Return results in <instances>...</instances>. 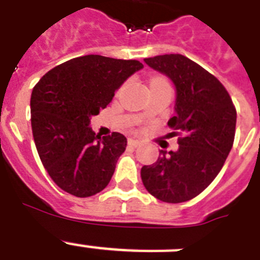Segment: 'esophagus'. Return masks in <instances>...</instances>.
<instances>
[{
  "instance_id": "obj_1",
  "label": "esophagus",
  "mask_w": 260,
  "mask_h": 260,
  "mask_svg": "<svg viewBox=\"0 0 260 260\" xmlns=\"http://www.w3.org/2000/svg\"><path fill=\"white\" fill-rule=\"evenodd\" d=\"M128 144H129L131 146H135V148H136V146H139L140 144H141V141L136 139H128Z\"/></svg>"
}]
</instances>
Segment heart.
I'll return each mask as SVG.
<instances>
[{
	"label": "heart",
	"mask_w": 260,
	"mask_h": 260,
	"mask_svg": "<svg viewBox=\"0 0 260 260\" xmlns=\"http://www.w3.org/2000/svg\"><path fill=\"white\" fill-rule=\"evenodd\" d=\"M152 82H164V83H168V81H165L164 78H154V80H152Z\"/></svg>",
	"instance_id": "1"
}]
</instances>
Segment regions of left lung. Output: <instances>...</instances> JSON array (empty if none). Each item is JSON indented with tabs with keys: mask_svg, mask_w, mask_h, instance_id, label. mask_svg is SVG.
I'll use <instances>...</instances> for the list:
<instances>
[{
	"mask_svg": "<svg viewBox=\"0 0 260 260\" xmlns=\"http://www.w3.org/2000/svg\"><path fill=\"white\" fill-rule=\"evenodd\" d=\"M173 81L175 116L169 120L179 148L159 150L157 162L143 166L146 191L165 203H183L203 192L217 177L232 150L237 111L222 83L183 55L144 58Z\"/></svg>",
	"mask_w": 260,
	"mask_h": 260,
	"instance_id": "left-lung-1",
	"label": "left lung"
}]
</instances>
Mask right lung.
I'll return each instance as SVG.
<instances>
[{
  "instance_id": "obj_1",
  "label": "right lung",
  "mask_w": 260,
  "mask_h": 260,
  "mask_svg": "<svg viewBox=\"0 0 260 260\" xmlns=\"http://www.w3.org/2000/svg\"><path fill=\"white\" fill-rule=\"evenodd\" d=\"M143 68L137 60L81 56L51 69L32 89L36 150L49 177L65 192L89 198L110 183L127 139L119 132L101 139L90 128V119Z\"/></svg>"
}]
</instances>
